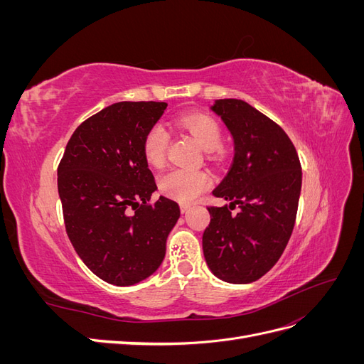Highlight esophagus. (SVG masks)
<instances>
[{
	"instance_id": "34e87169",
	"label": "esophagus",
	"mask_w": 364,
	"mask_h": 364,
	"mask_svg": "<svg viewBox=\"0 0 364 364\" xmlns=\"http://www.w3.org/2000/svg\"><path fill=\"white\" fill-rule=\"evenodd\" d=\"M190 209H191V205H190V203H181V211H182V213L190 211Z\"/></svg>"
}]
</instances>
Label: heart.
Instances as JSON below:
<instances>
[{
  "mask_svg": "<svg viewBox=\"0 0 364 364\" xmlns=\"http://www.w3.org/2000/svg\"><path fill=\"white\" fill-rule=\"evenodd\" d=\"M178 126L191 135L205 151H214L222 146V129L206 114H186L178 118ZM168 132L162 124L151 126L142 139V156L151 167L165 162L168 147ZM211 183L209 174L202 170H171L159 179V191L173 200L191 203Z\"/></svg>",
  "mask_w": 364,
  "mask_h": 364,
  "instance_id": "1",
  "label": "heart"
}]
</instances>
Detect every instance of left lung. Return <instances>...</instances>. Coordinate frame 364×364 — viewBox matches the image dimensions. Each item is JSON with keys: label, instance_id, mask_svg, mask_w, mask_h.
<instances>
[{"label": "left lung", "instance_id": "obj_1", "mask_svg": "<svg viewBox=\"0 0 364 364\" xmlns=\"http://www.w3.org/2000/svg\"><path fill=\"white\" fill-rule=\"evenodd\" d=\"M211 111L232 135L234 161L213 191L229 205L208 208L203 255L218 279L249 284L277 264L289 243L302 186L301 162L287 134L249 103L223 98Z\"/></svg>", "mask_w": 364, "mask_h": 364}]
</instances>
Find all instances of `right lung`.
Here are the masks:
<instances>
[{"instance_id":"right-lung-1","label":"right lung","mask_w":364,"mask_h":364,"mask_svg":"<svg viewBox=\"0 0 364 364\" xmlns=\"http://www.w3.org/2000/svg\"><path fill=\"white\" fill-rule=\"evenodd\" d=\"M167 103L119 102L74 130L58 168L65 228L77 255L98 278L124 287L155 273L179 205L161 196L142 139Z\"/></svg>"}]
</instances>
